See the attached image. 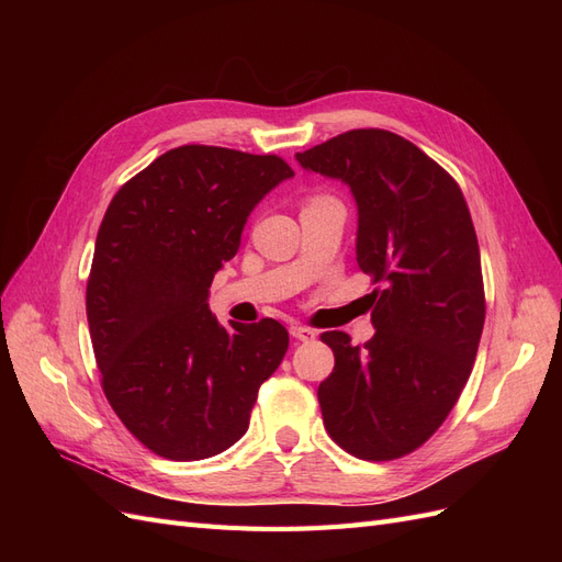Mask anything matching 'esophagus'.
<instances>
[{"instance_id":"esophagus-1","label":"esophagus","mask_w":562,"mask_h":562,"mask_svg":"<svg viewBox=\"0 0 562 562\" xmlns=\"http://www.w3.org/2000/svg\"><path fill=\"white\" fill-rule=\"evenodd\" d=\"M291 335L295 339H300V342H310V339L316 337V330L307 328V326H300V323H295V326H291Z\"/></svg>"}]
</instances>
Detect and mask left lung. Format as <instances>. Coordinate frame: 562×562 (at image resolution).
I'll use <instances>...</instances> for the list:
<instances>
[{
    "mask_svg": "<svg viewBox=\"0 0 562 562\" xmlns=\"http://www.w3.org/2000/svg\"><path fill=\"white\" fill-rule=\"evenodd\" d=\"M295 159L351 187L356 262L375 283L366 345L321 335L335 353L318 384L323 424L349 454L389 462L427 443L473 370L485 291L471 213L443 166L384 128L339 133Z\"/></svg>",
    "mask_w": 562,
    "mask_h": 562,
    "instance_id": "left-lung-1",
    "label": "left lung"
}]
</instances>
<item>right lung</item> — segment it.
<instances>
[{"label":"right lung","mask_w":562,"mask_h":562,"mask_svg":"<svg viewBox=\"0 0 562 562\" xmlns=\"http://www.w3.org/2000/svg\"><path fill=\"white\" fill-rule=\"evenodd\" d=\"M293 176L277 155L182 145L110 201L87 283L91 342L112 411L159 457L192 462L234 446L283 361L279 321L223 328L209 288L250 211Z\"/></svg>","instance_id":"obj_1"}]
</instances>
